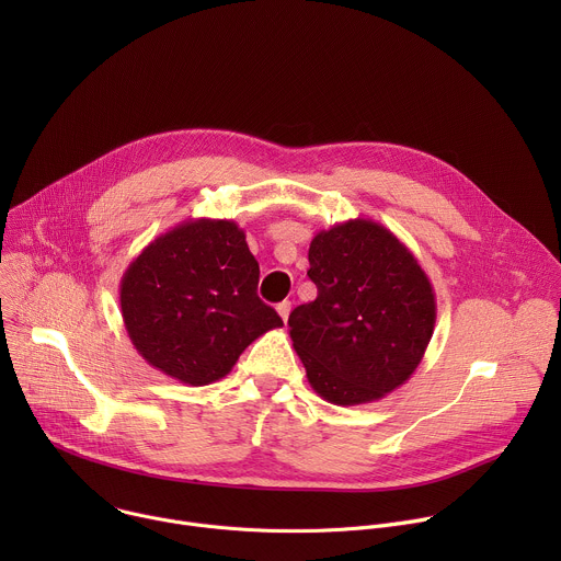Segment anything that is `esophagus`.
Returning <instances> with one entry per match:
<instances>
[{
	"label": "esophagus",
	"mask_w": 561,
	"mask_h": 561,
	"mask_svg": "<svg viewBox=\"0 0 561 561\" xmlns=\"http://www.w3.org/2000/svg\"><path fill=\"white\" fill-rule=\"evenodd\" d=\"M277 312H279V317L284 319V322H286L288 314H290V301H279V304H277Z\"/></svg>",
	"instance_id": "obj_1"
}]
</instances>
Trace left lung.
Segmentation results:
<instances>
[{
  "mask_svg": "<svg viewBox=\"0 0 561 561\" xmlns=\"http://www.w3.org/2000/svg\"><path fill=\"white\" fill-rule=\"evenodd\" d=\"M317 297L288 317L308 383L337 407L377 402L420 366L437 304L415 255L373 219L319 230L308 249Z\"/></svg>",
  "mask_w": 561,
  "mask_h": 561,
  "instance_id": "obj_1",
  "label": "left lung"
}]
</instances>
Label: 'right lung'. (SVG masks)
<instances>
[{"instance_id": "right-lung-1", "label": "right lung", "mask_w": 561, "mask_h": 561, "mask_svg": "<svg viewBox=\"0 0 561 561\" xmlns=\"http://www.w3.org/2000/svg\"><path fill=\"white\" fill-rule=\"evenodd\" d=\"M260 264L230 219H188L159 234L119 284L124 327L157 370L206 386L264 333L284 327L257 297Z\"/></svg>"}]
</instances>
